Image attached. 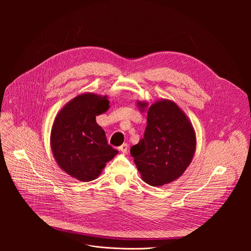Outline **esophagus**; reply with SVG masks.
I'll return each mask as SVG.
<instances>
[{"label":"esophagus","mask_w":251,"mask_h":251,"mask_svg":"<svg viewBox=\"0 0 251 251\" xmlns=\"http://www.w3.org/2000/svg\"><path fill=\"white\" fill-rule=\"evenodd\" d=\"M119 150H120L122 153H126L127 150H128V145H127V144H122V145L119 147Z\"/></svg>","instance_id":"esophagus-1"}]
</instances>
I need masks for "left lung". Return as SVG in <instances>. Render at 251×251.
<instances>
[{
    "mask_svg": "<svg viewBox=\"0 0 251 251\" xmlns=\"http://www.w3.org/2000/svg\"><path fill=\"white\" fill-rule=\"evenodd\" d=\"M138 105L147 106L144 102ZM196 143L195 129L185 112L174 101L162 99L148 108L144 138L130 152L142 180L160 187L184 174L193 160Z\"/></svg>",
    "mask_w": 251,
    "mask_h": 251,
    "instance_id": "left-lung-1",
    "label": "left lung"
}]
</instances>
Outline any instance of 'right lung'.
<instances>
[{
    "label": "right lung",
    "instance_id": "1",
    "mask_svg": "<svg viewBox=\"0 0 251 251\" xmlns=\"http://www.w3.org/2000/svg\"><path fill=\"white\" fill-rule=\"evenodd\" d=\"M107 96L87 92L68 101L50 132L52 155L61 170L80 182L96 178L118 151L107 142L96 116L109 109Z\"/></svg>",
    "mask_w": 251,
    "mask_h": 251
}]
</instances>
